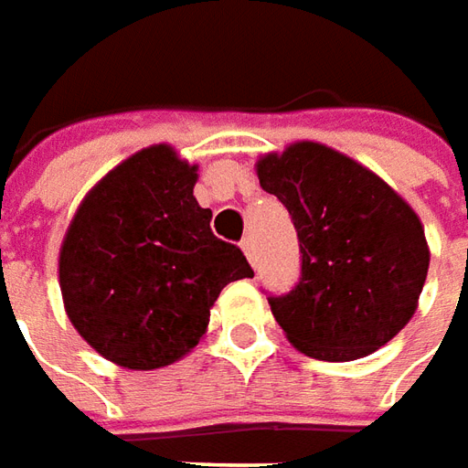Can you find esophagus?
Segmentation results:
<instances>
[{
  "label": "esophagus",
  "instance_id": "1",
  "mask_svg": "<svg viewBox=\"0 0 468 468\" xmlns=\"http://www.w3.org/2000/svg\"><path fill=\"white\" fill-rule=\"evenodd\" d=\"M241 250L247 254L250 264H257V250H254V239H251V237H244V239H241Z\"/></svg>",
  "mask_w": 468,
  "mask_h": 468
}]
</instances>
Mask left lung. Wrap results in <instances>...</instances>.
<instances>
[{
	"mask_svg": "<svg viewBox=\"0 0 468 468\" xmlns=\"http://www.w3.org/2000/svg\"><path fill=\"white\" fill-rule=\"evenodd\" d=\"M260 186L290 211L300 280L270 294L271 314L304 356L357 360L409 323L429 271L416 211L366 165L320 144H294L257 164Z\"/></svg>",
	"mask_w": 468,
	"mask_h": 468,
	"instance_id": "8db88e82",
	"label": "left lung"
}]
</instances>
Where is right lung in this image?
<instances>
[{
	"label": "right lung",
	"mask_w": 468,
	"mask_h": 468,
	"mask_svg": "<svg viewBox=\"0 0 468 468\" xmlns=\"http://www.w3.org/2000/svg\"><path fill=\"white\" fill-rule=\"evenodd\" d=\"M197 165L168 145L131 155L85 197L59 250L69 323L102 357L154 370L207 333L229 282L254 277L194 198Z\"/></svg>",
	"instance_id": "1"
}]
</instances>
